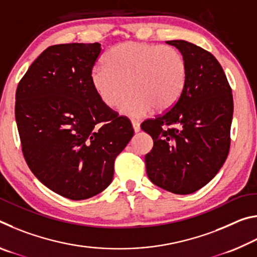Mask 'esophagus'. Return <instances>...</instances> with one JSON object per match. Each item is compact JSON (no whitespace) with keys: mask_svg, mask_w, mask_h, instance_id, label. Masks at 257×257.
I'll return each instance as SVG.
<instances>
[{"mask_svg":"<svg viewBox=\"0 0 257 257\" xmlns=\"http://www.w3.org/2000/svg\"><path fill=\"white\" fill-rule=\"evenodd\" d=\"M132 124H133V128H134V132H135V133H138L139 130H141V124H139L138 121L133 120V121H132Z\"/></svg>","mask_w":257,"mask_h":257,"instance_id":"1","label":"esophagus"}]
</instances>
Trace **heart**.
Masks as SVG:
<instances>
[{
    "label": "heart",
    "instance_id": "obj_1",
    "mask_svg": "<svg viewBox=\"0 0 257 257\" xmlns=\"http://www.w3.org/2000/svg\"><path fill=\"white\" fill-rule=\"evenodd\" d=\"M105 66H95L90 81L108 107H121L129 116H142L152 108L164 112L180 98L187 81V63L172 46L124 42L105 55Z\"/></svg>",
    "mask_w": 257,
    "mask_h": 257
}]
</instances>
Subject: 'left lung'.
Here are the masks:
<instances>
[{"label": "left lung", "mask_w": 257, "mask_h": 257, "mask_svg": "<svg viewBox=\"0 0 257 257\" xmlns=\"http://www.w3.org/2000/svg\"><path fill=\"white\" fill-rule=\"evenodd\" d=\"M167 43L184 55L187 81L175 105L141 125L154 142L146 172L156 186L187 195L210 182L227 159L233 99L214 55L186 41Z\"/></svg>", "instance_id": "obj_1"}]
</instances>
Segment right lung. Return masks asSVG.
Segmentation results:
<instances>
[{
  "mask_svg": "<svg viewBox=\"0 0 257 257\" xmlns=\"http://www.w3.org/2000/svg\"><path fill=\"white\" fill-rule=\"evenodd\" d=\"M101 53L98 43L47 47L16 92L17 127L30 171L73 201L111 184L114 160L134 136L129 119L105 105L93 88L90 72Z\"/></svg>",
  "mask_w": 257,
  "mask_h": 257,
  "instance_id": "obj_1",
  "label": "right lung"
}]
</instances>
